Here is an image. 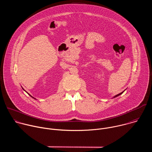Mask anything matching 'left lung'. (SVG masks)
Returning <instances> with one entry per match:
<instances>
[{"mask_svg":"<svg viewBox=\"0 0 152 152\" xmlns=\"http://www.w3.org/2000/svg\"><path fill=\"white\" fill-rule=\"evenodd\" d=\"M124 91H123V92H121V93H120V94H117V95H116V96H114V97H113V98H115V97H117V96H120V95H121V94H122V93H123V92H124Z\"/></svg>","mask_w":152,"mask_h":152,"instance_id":"obj_1","label":"left lung"}]
</instances>
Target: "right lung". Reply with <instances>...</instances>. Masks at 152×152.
Segmentation results:
<instances>
[{"mask_svg": "<svg viewBox=\"0 0 152 152\" xmlns=\"http://www.w3.org/2000/svg\"><path fill=\"white\" fill-rule=\"evenodd\" d=\"M23 90H24V91H25V90H24V89H23ZM29 94V96H31V97H32V98H33V99H35V98H34V97H32V96H31V95H30V94Z\"/></svg>", "mask_w": 152, "mask_h": 152, "instance_id": "1", "label": "right lung"}]
</instances>
